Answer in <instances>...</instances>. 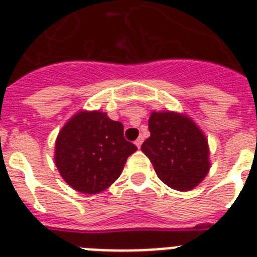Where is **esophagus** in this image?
Here are the masks:
<instances>
[{"instance_id":"34e87169","label":"esophagus","mask_w":257,"mask_h":257,"mask_svg":"<svg viewBox=\"0 0 257 257\" xmlns=\"http://www.w3.org/2000/svg\"><path fill=\"white\" fill-rule=\"evenodd\" d=\"M143 138H142V137H139V138H138V139L137 140H135V146H137L138 147V148H140V147H142V144H143Z\"/></svg>"}]
</instances>
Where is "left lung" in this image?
I'll list each match as a JSON object with an SVG mask.
<instances>
[{
	"instance_id": "obj_1",
	"label": "left lung",
	"mask_w": 257,
	"mask_h": 257,
	"mask_svg": "<svg viewBox=\"0 0 257 257\" xmlns=\"http://www.w3.org/2000/svg\"><path fill=\"white\" fill-rule=\"evenodd\" d=\"M148 126L151 137L140 150L157 177L177 191L196 187L210 169L208 139L200 127L186 114L170 110H153Z\"/></svg>"
}]
</instances>
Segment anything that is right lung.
I'll use <instances>...</instances> for the list:
<instances>
[{
	"label": "right lung",
	"instance_id": "obj_1",
	"mask_svg": "<svg viewBox=\"0 0 257 257\" xmlns=\"http://www.w3.org/2000/svg\"><path fill=\"white\" fill-rule=\"evenodd\" d=\"M138 148L123 137V124L101 110H79L58 133L54 162L75 191L95 195L117 181Z\"/></svg>",
	"mask_w": 257,
	"mask_h": 257
}]
</instances>
